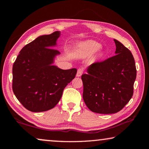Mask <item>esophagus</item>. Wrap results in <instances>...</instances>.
I'll list each match as a JSON object with an SVG mask.
<instances>
[{
    "instance_id": "esophagus-1",
    "label": "esophagus",
    "mask_w": 149,
    "mask_h": 149,
    "mask_svg": "<svg viewBox=\"0 0 149 149\" xmlns=\"http://www.w3.org/2000/svg\"><path fill=\"white\" fill-rule=\"evenodd\" d=\"M84 72V68H79V69L77 70V77H80L81 75H82L83 73Z\"/></svg>"
}]
</instances>
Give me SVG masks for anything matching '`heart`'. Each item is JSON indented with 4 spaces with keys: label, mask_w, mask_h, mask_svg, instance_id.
<instances>
[{
    "label": "heart",
    "mask_w": 149,
    "mask_h": 149,
    "mask_svg": "<svg viewBox=\"0 0 149 149\" xmlns=\"http://www.w3.org/2000/svg\"><path fill=\"white\" fill-rule=\"evenodd\" d=\"M100 47H101V45L98 42L93 40H89V41L83 42L78 45L76 51L77 53L80 56L86 57L95 53L100 49ZM98 56H100L101 54H99Z\"/></svg>",
    "instance_id": "1"
}]
</instances>
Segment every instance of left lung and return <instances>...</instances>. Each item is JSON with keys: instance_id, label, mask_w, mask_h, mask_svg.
I'll return each instance as SVG.
<instances>
[{"instance_id": "8db88e82", "label": "left lung", "mask_w": 149, "mask_h": 149, "mask_svg": "<svg viewBox=\"0 0 149 149\" xmlns=\"http://www.w3.org/2000/svg\"><path fill=\"white\" fill-rule=\"evenodd\" d=\"M116 54L93 63L81 75L83 98L90 110L99 114H114L127 104L133 94L137 75L134 58L130 50L114 39Z\"/></svg>"}]
</instances>
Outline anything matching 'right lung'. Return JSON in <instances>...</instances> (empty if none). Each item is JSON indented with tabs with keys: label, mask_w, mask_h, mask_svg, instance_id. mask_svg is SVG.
Returning <instances> with one entry per match:
<instances>
[{
	"label": "right lung",
	"mask_w": 149,
	"mask_h": 149,
	"mask_svg": "<svg viewBox=\"0 0 149 149\" xmlns=\"http://www.w3.org/2000/svg\"><path fill=\"white\" fill-rule=\"evenodd\" d=\"M60 31L37 37L20 50L12 68V90L17 99L31 112L53 108L63 91L75 78L77 69L62 70L52 65L60 54L52 49Z\"/></svg>",
	"instance_id": "right-lung-1"
}]
</instances>
